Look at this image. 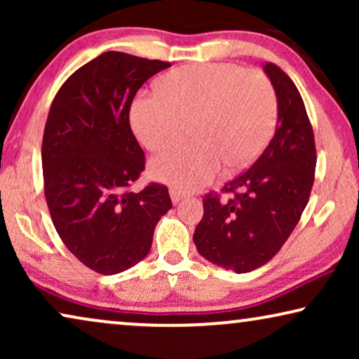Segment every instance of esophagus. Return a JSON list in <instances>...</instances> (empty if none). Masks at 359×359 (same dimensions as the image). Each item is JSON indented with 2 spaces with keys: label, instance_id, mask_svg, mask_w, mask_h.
Here are the masks:
<instances>
[{
  "label": "esophagus",
  "instance_id": "esophagus-1",
  "mask_svg": "<svg viewBox=\"0 0 359 359\" xmlns=\"http://www.w3.org/2000/svg\"><path fill=\"white\" fill-rule=\"evenodd\" d=\"M170 198H171V203L178 204L180 201H183L186 198V196H184V193H181V191H178V189H170Z\"/></svg>",
  "mask_w": 359,
  "mask_h": 359
}]
</instances>
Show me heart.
<instances>
[{"instance_id": "1", "label": "heart", "mask_w": 359, "mask_h": 359, "mask_svg": "<svg viewBox=\"0 0 359 359\" xmlns=\"http://www.w3.org/2000/svg\"><path fill=\"white\" fill-rule=\"evenodd\" d=\"M161 93H140L130 126L151 151L183 140L193 124L198 142L155 156L151 178L178 191L203 188L230 170L248 166L264 150L276 126L274 90L258 72L233 63H198L170 72Z\"/></svg>"}]
</instances>
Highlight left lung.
Listing matches in <instances>:
<instances>
[{
    "label": "left lung",
    "instance_id": "1",
    "mask_svg": "<svg viewBox=\"0 0 359 359\" xmlns=\"http://www.w3.org/2000/svg\"><path fill=\"white\" fill-rule=\"evenodd\" d=\"M278 101L273 139L258 160L224 186L233 198H204L193 240L201 257L235 273L253 271L279 252L309 203L316 175L312 126L296 85L274 63L263 65Z\"/></svg>",
    "mask_w": 359,
    "mask_h": 359
}]
</instances>
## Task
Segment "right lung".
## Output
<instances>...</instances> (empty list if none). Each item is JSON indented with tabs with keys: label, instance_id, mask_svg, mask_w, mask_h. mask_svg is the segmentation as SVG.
<instances>
[{
	"label": "right lung",
	"instance_id": "1",
	"mask_svg": "<svg viewBox=\"0 0 359 359\" xmlns=\"http://www.w3.org/2000/svg\"><path fill=\"white\" fill-rule=\"evenodd\" d=\"M168 62L104 52L58 90L42 140L43 188L65 247L93 271L117 274L150 252L171 209L166 186L129 191L145 155L129 124L140 86Z\"/></svg>",
	"mask_w": 359,
	"mask_h": 359
}]
</instances>
